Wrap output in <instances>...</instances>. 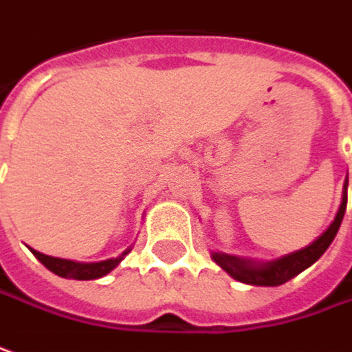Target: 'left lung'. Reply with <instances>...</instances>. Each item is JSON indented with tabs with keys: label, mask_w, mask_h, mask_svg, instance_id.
I'll return each instance as SVG.
<instances>
[{
	"label": "left lung",
	"mask_w": 352,
	"mask_h": 352,
	"mask_svg": "<svg viewBox=\"0 0 352 352\" xmlns=\"http://www.w3.org/2000/svg\"><path fill=\"white\" fill-rule=\"evenodd\" d=\"M346 210V182L345 192H343V201L341 208L337 211L333 223L327 227V231L323 235L316 239L311 245H307L305 249L296 250L292 254H286L282 258H276L272 263H250V261H243L231 254H223V252H213V261L223 268L225 272H229L231 276L245 282V284H252V286H280L284 282H288L294 276H298L300 272H304L307 266L318 261L319 256L329 249L333 239L337 235L343 215Z\"/></svg>",
	"instance_id": "8db88e82"
}]
</instances>
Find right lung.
Returning a JSON list of instances; mask_svg holds the SVG:
<instances>
[{"label": "right lung", "mask_w": 352, "mask_h": 352, "mask_svg": "<svg viewBox=\"0 0 352 352\" xmlns=\"http://www.w3.org/2000/svg\"><path fill=\"white\" fill-rule=\"evenodd\" d=\"M125 250L121 256L117 258H109V261H102V263H74V261H64V258H54V256H47L38 250H33V254L47 266L50 272L58 274L62 278H72V280H96V278L105 276L107 272H111L117 264L123 261V256L127 254Z\"/></svg>", "instance_id": "1"}]
</instances>
